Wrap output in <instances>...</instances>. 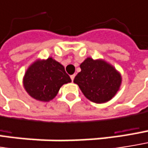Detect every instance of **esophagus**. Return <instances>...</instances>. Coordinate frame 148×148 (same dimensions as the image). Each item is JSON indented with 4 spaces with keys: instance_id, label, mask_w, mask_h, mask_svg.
<instances>
[{
    "instance_id": "34e87169",
    "label": "esophagus",
    "mask_w": 148,
    "mask_h": 148,
    "mask_svg": "<svg viewBox=\"0 0 148 148\" xmlns=\"http://www.w3.org/2000/svg\"><path fill=\"white\" fill-rule=\"evenodd\" d=\"M74 77H75V74H73V75H71V76H70V78H71V79H72V81L74 80Z\"/></svg>"
}]
</instances>
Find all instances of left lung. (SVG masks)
Returning a JSON list of instances; mask_svg holds the SVG:
<instances>
[{
	"label": "left lung",
	"instance_id": "obj_1",
	"mask_svg": "<svg viewBox=\"0 0 148 148\" xmlns=\"http://www.w3.org/2000/svg\"><path fill=\"white\" fill-rule=\"evenodd\" d=\"M81 71L74 82L84 96L96 103L110 101L119 90L122 77L113 65L102 59L87 58L80 64Z\"/></svg>",
	"mask_w": 148,
	"mask_h": 148
}]
</instances>
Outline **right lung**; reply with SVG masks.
Wrapping results in <instances>:
<instances>
[{
	"instance_id": "add662e5",
	"label": "right lung",
	"mask_w": 148,
	"mask_h": 148,
	"mask_svg": "<svg viewBox=\"0 0 148 148\" xmlns=\"http://www.w3.org/2000/svg\"><path fill=\"white\" fill-rule=\"evenodd\" d=\"M71 82L64 67L52 58L38 59L27 69L23 84L28 94L35 100L49 101L58 93L62 85Z\"/></svg>"
}]
</instances>
